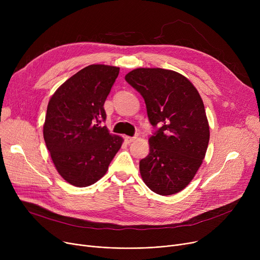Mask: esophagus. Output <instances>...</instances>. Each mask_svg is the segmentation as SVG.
Returning a JSON list of instances; mask_svg holds the SVG:
<instances>
[{
    "instance_id": "34e87169",
    "label": "esophagus",
    "mask_w": 260,
    "mask_h": 260,
    "mask_svg": "<svg viewBox=\"0 0 260 260\" xmlns=\"http://www.w3.org/2000/svg\"><path fill=\"white\" fill-rule=\"evenodd\" d=\"M124 139H125L126 143H132L133 141H135L136 139H137V137H129V136H125Z\"/></svg>"
}]
</instances>
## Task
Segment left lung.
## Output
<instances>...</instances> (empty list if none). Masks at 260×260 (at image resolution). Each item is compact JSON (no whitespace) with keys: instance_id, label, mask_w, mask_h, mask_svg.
Instances as JSON below:
<instances>
[{"instance_id":"1","label":"left lung","mask_w":260,"mask_h":260,"mask_svg":"<svg viewBox=\"0 0 260 260\" xmlns=\"http://www.w3.org/2000/svg\"><path fill=\"white\" fill-rule=\"evenodd\" d=\"M143 97L152 125L161 127L148 140L140 161L142 180L154 193H179L202 165L210 140L203 101L183 75L163 68H136L125 76Z\"/></svg>"}]
</instances>
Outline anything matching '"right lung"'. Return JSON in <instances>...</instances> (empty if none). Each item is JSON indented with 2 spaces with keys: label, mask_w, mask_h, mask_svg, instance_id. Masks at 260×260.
<instances>
[{
  "label": "right lung",
  "mask_w": 260,
  "mask_h": 260,
  "mask_svg": "<svg viewBox=\"0 0 260 260\" xmlns=\"http://www.w3.org/2000/svg\"><path fill=\"white\" fill-rule=\"evenodd\" d=\"M119 71L88 65L67 79L48 102L44 140L56 170L72 185L85 187L101 179L123 143L120 136L99 126Z\"/></svg>",
  "instance_id": "1"
}]
</instances>
